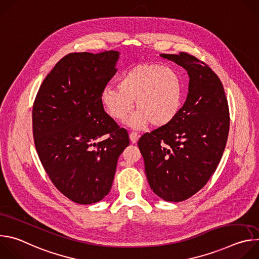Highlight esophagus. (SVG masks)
Wrapping results in <instances>:
<instances>
[{
  "label": "esophagus",
  "instance_id": "esophagus-1",
  "mask_svg": "<svg viewBox=\"0 0 259 259\" xmlns=\"http://www.w3.org/2000/svg\"><path fill=\"white\" fill-rule=\"evenodd\" d=\"M139 133H137V132H131L130 134H129V137H130V140H131V142L132 143H136L137 142V140H138V138H139Z\"/></svg>",
  "mask_w": 259,
  "mask_h": 259
}]
</instances>
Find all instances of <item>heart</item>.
I'll use <instances>...</instances> for the list:
<instances>
[{"mask_svg":"<svg viewBox=\"0 0 259 259\" xmlns=\"http://www.w3.org/2000/svg\"><path fill=\"white\" fill-rule=\"evenodd\" d=\"M118 86L105 87L101 102L110 117L124 121L135 101L139 112L131 122L134 127L141 128L149 123L155 127L167 126L181 108L183 84L173 67L158 63L137 64L124 73Z\"/></svg>","mask_w":259,"mask_h":259,"instance_id":"obj_1","label":"heart"}]
</instances>
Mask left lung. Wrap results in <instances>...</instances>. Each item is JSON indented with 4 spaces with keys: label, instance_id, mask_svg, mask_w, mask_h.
Instances as JSON below:
<instances>
[{
    "label": "left lung",
    "instance_id": "obj_1",
    "mask_svg": "<svg viewBox=\"0 0 259 259\" xmlns=\"http://www.w3.org/2000/svg\"><path fill=\"white\" fill-rule=\"evenodd\" d=\"M162 57L186 68L189 94L176 118L138 140L153 192L168 202L198 193L215 172L230 130L225 89L216 73L197 57L180 52Z\"/></svg>",
    "mask_w": 259,
    "mask_h": 259
}]
</instances>
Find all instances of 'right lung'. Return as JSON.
<instances>
[{
  "label": "right lung",
  "mask_w": 259,
  "mask_h": 259,
  "mask_svg": "<svg viewBox=\"0 0 259 259\" xmlns=\"http://www.w3.org/2000/svg\"><path fill=\"white\" fill-rule=\"evenodd\" d=\"M118 58L113 50L65 55L43 81L32 105L40 161L56 189L78 204L96 203L109 193L119 156L130 144L127 130L101 102Z\"/></svg>",
  "instance_id": "obj_1"
}]
</instances>
